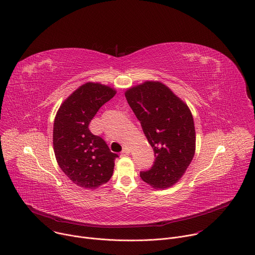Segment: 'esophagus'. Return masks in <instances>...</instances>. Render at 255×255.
Wrapping results in <instances>:
<instances>
[{
  "mask_svg": "<svg viewBox=\"0 0 255 255\" xmlns=\"http://www.w3.org/2000/svg\"><path fill=\"white\" fill-rule=\"evenodd\" d=\"M130 153V150L128 148H124V150L122 151V156H126L128 155Z\"/></svg>",
  "mask_w": 255,
  "mask_h": 255,
  "instance_id": "obj_1",
  "label": "esophagus"
}]
</instances>
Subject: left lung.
<instances>
[{"mask_svg":"<svg viewBox=\"0 0 255 255\" xmlns=\"http://www.w3.org/2000/svg\"><path fill=\"white\" fill-rule=\"evenodd\" d=\"M125 95L155 154L153 166L140 171V178L156 189L172 186L184 174L195 151L188 106L160 82L147 81Z\"/></svg>","mask_w":255,"mask_h":255,"instance_id":"1","label":"left lung"}]
</instances>
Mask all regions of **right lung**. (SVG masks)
Segmentation results:
<instances>
[{
  "mask_svg": "<svg viewBox=\"0 0 255 255\" xmlns=\"http://www.w3.org/2000/svg\"><path fill=\"white\" fill-rule=\"evenodd\" d=\"M116 93L105 85L88 82L74 91L56 112L54 155L63 172L78 186L94 189L112 176L119 155L109 150L101 136L90 131L89 124Z\"/></svg>",
  "mask_w": 255,
  "mask_h": 255,
  "instance_id": "right-lung-1",
  "label": "right lung"
}]
</instances>
